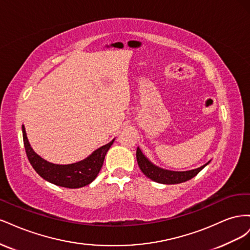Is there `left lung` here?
I'll list each match as a JSON object with an SVG mask.
<instances>
[{
    "mask_svg": "<svg viewBox=\"0 0 250 250\" xmlns=\"http://www.w3.org/2000/svg\"><path fill=\"white\" fill-rule=\"evenodd\" d=\"M137 161H138L140 169L148 178L152 179L153 181H156V183L165 184V185H175V184L185 183V181L195 177L208 164V163L206 165L201 166L200 168L190 170V171H185V172L165 170V169L156 167L155 165L149 162L148 158L145 157V155L142 153V151L139 147L137 148Z\"/></svg>",
    "mask_w": 250,
    "mask_h": 250,
    "instance_id": "8db88e82",
    "label": "left lung"
}]
</instances>
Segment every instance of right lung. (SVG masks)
<instances>
[{
  "label": "right lung",
  "mask_w": 250,
  "mask_h": 250,
  "mask_svg": "<svg viewBox=\"0 0 250 250\" xmlns=\"http://www.w3.org/2000/svg\"><path fill=\"white\" fill-rule=\"evenodd\" d=\"M22 139H24V146L28 160L32 165L34 170L40 175L50 183L56 186L77 188L89 185L97 177L98 173L100 172L105 155L108 149L112 145L115 140L106 144L95 152L89 155L85 160L81 162L71 164V165H55L44 161L40 155H37L29 144L26 135L25 126H21Z\"/></svg>",
  "instance_id": "right-lung-1"
}]
</instances>
